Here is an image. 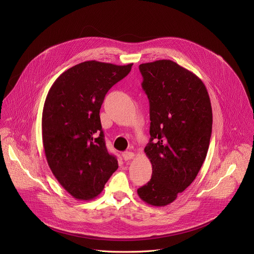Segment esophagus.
I'll return each instance as SVG.
<instances>
[{
	"instance_id": "obj_1",
	"label": "esophagus",
	"mask_w": 254,
	"mask_h": 254,
	"mask_svg": "<svg viewBox=\"0 0 254 254\" xmlns=\"http://www.w3.org/2000/svg\"><path fill=\"white\" fill-rule=\"evenodd\" d=\"M123 158L125 159V161H129L131 159L134 158V154L132 152H124L123 153Z\"/></svg>"
}]
</instances>
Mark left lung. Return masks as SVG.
I'll use <instances>...</instances> for the list:
<instances>
[{
    "label": "left lung",
    "mask_w": 254,
    "mask_h": 254,
    "mask_svg": "<svg viewBox=\"0 0 254 254\" xmlns=\"http://www.w3.org/2000/svg\"><path fill=\"white\" fill-rule=\"evenodd\" d=\"M139 71L150 101L151 138L144 153L153 173L137 194L146 203L162 207L197 177L209 148L212 107L202 80L176 62L143 63Z\"/></svg>",
    "instance_id": "8db88e82"
}]
</instances>
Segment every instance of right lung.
I'll list each match as a JSON object with an SVG mask.
<instances>
[{
    "label": "right lung",
    "mask_w": 254,
    "mask_h": 254,
    "mask_svg": "<svg viewBox=\"0 0 254 254\" xmlns=\"http://www.w3.org/2000/svg\"><path fill=\"white\" fill-rule=\"evenodd\" d=\"M131 66L85 61L63 72L49 89L42 114L45 156L60 185L75 199L97 197L119 168L105 147L99 111L107 91Z\"/></svg>",
    "instance_id": "1"
}]
</instances>
